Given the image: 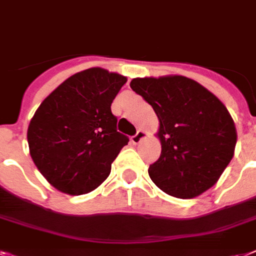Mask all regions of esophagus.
I'll use <instances>...</instances> for the list:
<instances>
[{
    "instance_id": "1",
    "label": "esophagus",
    "mask_w": 256,
    "mask_h": 256,
    "mask_svg": "<svg viewBox=\"0 0 256 256\" xmlns=\"http://www.w3.org/2000/svg\"><path fill=\"white\" fill-rule=\"evenodd\" d=\"M144 136H146V132H142V130H139V132H136V134L132 136V142L134 143V144H138V143H140V140H142Z\"/></svg>"
}]
</instances>
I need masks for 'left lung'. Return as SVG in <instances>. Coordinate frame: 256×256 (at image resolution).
Wrapping results in <instances>:
<instances>
[{"label": "left lung", "mask_w": 256, "mask_h": 256, "mask_svg": "<svg viewBox=\"0 0 256 256\" xmlns=\"http://www.w3.org/2000/svg\"><path fill=\"white\" fill-rule=\"evenodd\" d=\"M130 86L152 106L162 154L148 168L156 186L192 198L213 186L232 159L236 124L225 105L184 76L132 78Z\"/></svg>", "instance_id": "left-lung-1"}]
</instances>
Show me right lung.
<instances>
[{
    "label": "right lung",
    "mask_w": 256,
    "mask_h": 256,
    "mask_svg": "<svg viewBox=\"0 0 256 256\" xmlns=\"http://www.w3.org/2000/svg\"><path fill=\"white\" fill-rule=\"evenodd\" d=\"M124 76L89 68L60 84L35 112L27 130L30 155L51 186L84 194L109 176L128 138L117 132L112 102Z\"/></svg>",
    "instance_id": "add662e5"
}]
</instances>
